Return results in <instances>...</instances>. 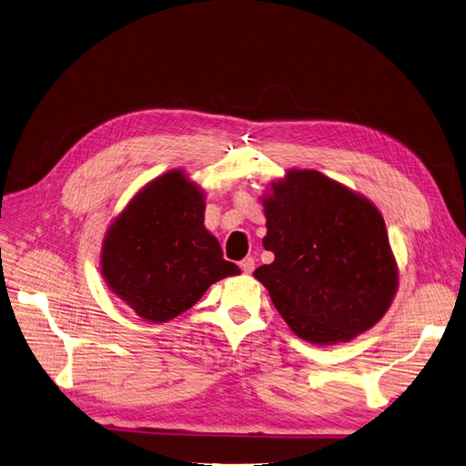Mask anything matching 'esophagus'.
I'll return each mask as SVG.
<instances>
[{"label":"esophagus","mask_w":466,"mask_h":466,"mask_svg":"<svg viewBox=\"0 0 466 466\" xmlns=\"http://www.w3.org/2000/svg\"><path fill=\"white\" fill-rule=\"evenodd\" d=\"M239 267H241V270H244V274H251L255 270V258L253 257H246L244 260L239 262Z\"/></svg>","instance_id":"esophagus-1"}]
</instances>
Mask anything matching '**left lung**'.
I'll list each match as a JSON object with an SVG mask.
<instances>
[{
    "label": "left lung",
    "instance_id": "1",
    "mask_svg": "<svg viewBox=\"0 0 466 466\" xmlns=\"http://www.w3.org/2000/svg\"><path fill=\"white\" fill-rule=\"evenodd\" d=\"M262 208L270 265L253 276L291 331L312 345L349 342L390 309L398 265L371 201L314 169L272 180Z\"/></svg>",
    "mask_w": 466,
    "mask_h": 466
}]
</instances>
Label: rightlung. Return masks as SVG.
<instances>
[{"label":"right lung","instance_id":"1","mask_svg":"<svg viewBox=\"0 0 466 466\" xmlns=\"http://www.w3.org/2000/svg\"><path fill=\"white\" fill-rule=\"evenodd\" d=\"M206 192L171 169L140 188L108 227L100 274L114 295L152 323L192 309L211 283L239 274L204 227Z\"/></svg>","mask_w":466,"mask_h":466}]
</instances>
